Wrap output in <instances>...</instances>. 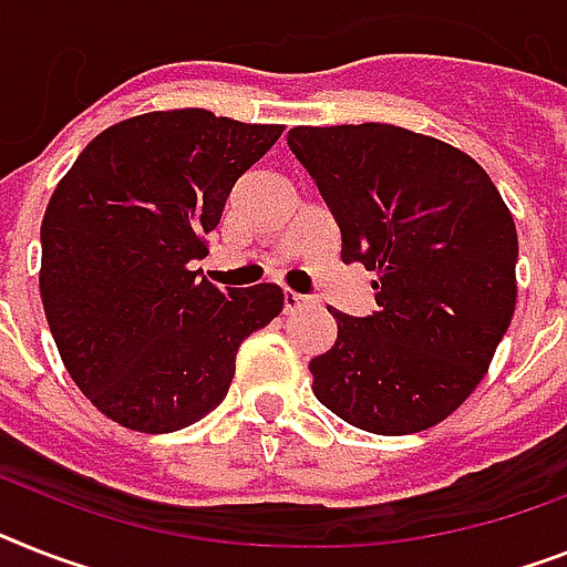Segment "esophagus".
<instances>
[{
    "label": "esophagus",
    "instance_id": "34e87169",
    "mask_svg": "<svg viewBox=\"0 0 567 567\" xmlns=\"http://www.w3.org/2000/svg\"><path fill=\"white\" fill-rule=\"evenodd\" d=\"M307 303H310V298H307V295L289 292V289L284 292V312H298V310H303Z\"/></svg>",
    "mask_w": 567,
    "mask_h": 567
}]
</instances>
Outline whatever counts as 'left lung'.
I'll return each mask as SVG.
<instances>
[{
	"mask_svg": "<svg viewBox=\"0 0 567 567\" xmlns=\"http://www.w3.org/2000/svg\"><path fill=\"white\" fill-rule=\"evenodd\" d=\"M289 150L339 223L341 260L377 272L379 310H333L312 394L344 423L414 434L478 388L516 310L518 237L484 167L394 124L292 126Z\"/></svg>",
	"mask_w": 567,
	"mask_h": 567,
	"instance_id": "1",
	"label": "left lung"
}]
</instances>
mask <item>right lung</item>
Instances as JSON below:
<instances>
[{
    "label": "right lung",
    "instance_id": "right-lung-1",
    "mask_svg": "<svg viewBox=\"0 0 567 567\" xmlns=\"http://www.w3.org/2000/svg\"><path fill=\"white\" fill-rule=\"evenodd\" d=\"M280 133L144 112L95 135L51 194L42 310L69 377L112 423L167 434L203 420L226 400L240 341L284 310L275 284L223 292L190 269L234 182Z\"/></svg>",
    "mask_w": 567,
    "mask_h": 567
}]
</instances>
